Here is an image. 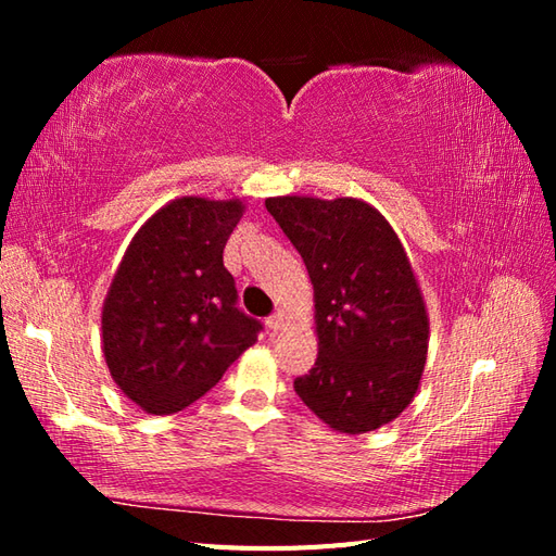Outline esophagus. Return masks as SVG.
<instances>
[{"label": "esophagus", "instance_id": "esophagus-1", "mask_svg": "<svg viewBox=\"0 0 556 556\" xmlns=\"http://www.w3.org/2000/svg\"><path fill=\"white\" fill-rule=\"evenodd\" d=\"M267 327L271 329V332H281V329L287 327V313L279 311V313H275L271 317H267Z\"/></svg>", "mask_w": 556, "mask_h": 556}]
</instances>
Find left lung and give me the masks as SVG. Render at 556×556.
<instances>
[{"mask_svg":"<svg viewBox=\"0 0 556 556\" xmlns=\"http://www.w3.org/2000/svg\"><path fill=\"white\" fill-rule=\"evenodd\" d=\"M313 281L317 361L296 377L301 401L329 428L372 432L420 387L430 317L406 248L361 198H267Z\"/></svg>","mask_w":556,"mask_h":556,"instance_id":"left-lung-1","label":"left lung"}]
</instances>
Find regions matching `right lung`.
I'll use <instances>...</instances> for the list:
<instances>
[{
    "label": "right lung",
    "mask_w": 556,
    "mask_h": 556,
    "mask_svg": "<svg viewBox=\"0 0 556 556\" xmlns=\"http://www.w3.org/2000/svg\"><path fill=\"white\" fill-rule=\"evenodd\" d=\"M245 203L184 195L148 217L102 303L112 380L150 416H172L215 387L263 329L236 308L224 245Z\"/></svg>",
    "instance_id": "obj_1"
}]
</instances>
